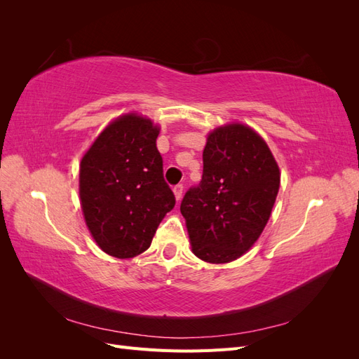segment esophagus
Here are the masks:
<instances>
[{"label":"esophagus","mask_w":359,"mask_h":359,"mask_svg":"<svg viewBox=\"0 0 359 359\" xmlns=\"http://www.w3.org/2000/svg\"><path fill=\"white\" fill-rule=\"evenodd\" d=\"M182 190H184L182 184H177V186H173V194H175L177 201H180L182 198Z\"/></svg>","instance_id":"esophagus-1"}]
</instances>
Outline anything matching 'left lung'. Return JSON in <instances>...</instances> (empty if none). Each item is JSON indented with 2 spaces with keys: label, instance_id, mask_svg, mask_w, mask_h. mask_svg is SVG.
<instances>
[{
  "label": "left lung",
  "instance_id": "8db88e82",
  "mask_svg": "<svg viewBox=\"0 0 359 359\" xmlns=\"http://www.w3.org/2000/svg\"><path fill=\"white\" fill-rule=\"evenodd\" d=\"M203 173L181 201L191 250L210 264H226L252 247L273 210L280 170L265 140L250 127L214 130L203 149Z\"/></svg>",
  "mask_w": 359,
  "mask_h": 359
}]
</instances>
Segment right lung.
<instances>
[{
    "label": "right lung",
    "instance_id": "right-lung-1",
    "mask_svg": "<svg viewBox=\"0 0 359 359\" xmlns=\"http://www.w3.org/2000/svg\"><path fill=\"white\" fill-rule=\"evenodd\" d=\"M157 136L149 119L124 115L103 130L81 161L85 222L107 255L128 259L144 253L175 206L163 177Z\"/></svg>",
    "mask_w": 359,
    "mask_h": 359
}]
</instances>
